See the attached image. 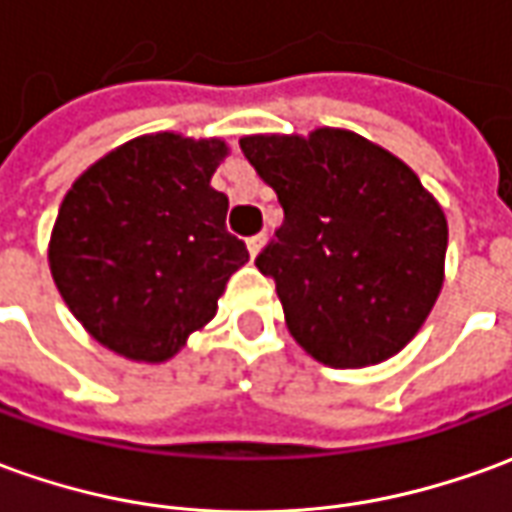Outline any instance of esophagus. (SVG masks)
Returning a JSON list of instances; mask_svg holds the SVG:
<instances>
[{
	"mask_svg": "<svg viewBox=\"0 0 512 512\" xmlns=\"http://www.w3.org/2000/svg\"><path fill=\"white\" fill-rule=\"evenodd\" d=\"M264 239H267V236H264V234L250 236V239H248V250H250V256H259V253H262V248H264Z\"/></svg>",
	"mask_w": 512,
	"mask_h": 512,
	"instance_id": "34e87169",
	"label": "esophagus"
}]
</instances>
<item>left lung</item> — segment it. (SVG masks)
<instances>
[{
  "mask_svg": "<svg viewBox=\"0 0 512 512\" xmlns=\"http://www.w3.org/2000/svg\"><path fill=\"white\" fill-rule=\"evenodd\" d=\"M250 167L284 209L256 259L287 329L329 368H370L421 331L446 278L449 222L398 155L345 128L253 133Z\"/></svg>",
  "mask_w": 512,
  "mask_h": 512,
  "instance_id": "8db88e82",
  "label": "left lung"
}]
</instances>
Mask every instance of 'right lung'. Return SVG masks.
I'll return each mask as SVG.
<instances>
[{
    "label": "right lung",
    "mask_w": 512,
    "mask_h": 512,
    "mask_svg": "<svg viewBox=\"0 0 512 512\" xmlns=\"http://www.w3.org/2000/svg\"><path fill=\"white\" fill-rule=\"evenodd\" d=\"M231 147L161 130L119 144L72 183L49 236V273L80 326L133 362H167L217 315L248 262L211 186Z\"/></svg>",
    "instance_id": "right-lung-1"
}]
</instances>
